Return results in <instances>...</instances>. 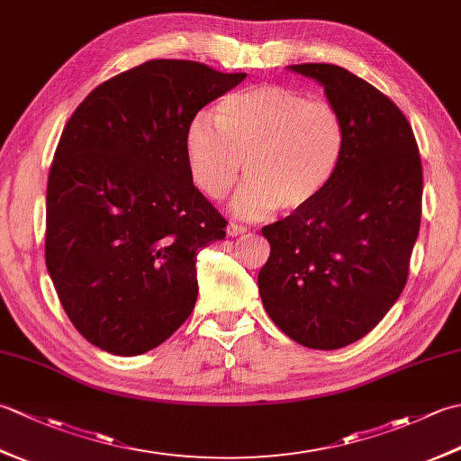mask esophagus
Segmentation results:
<instances>
[{"label": "esophagus", "mask_w": 461, "mask_h": 461, "mask_svg": "<svg viewBox=\"0 0 461 461\" xmlns=\"http://www.w3.org/2000/svg\"><path fill=\"white\" fill-rule=\"evenodd\" d=\"M248 231V228H243V225H238V223H230L228 225V236L231 238H238V236H243V233Z\"/></svg>", "instance_id": "34e87169"}]
</instances>
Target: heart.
<instances>
[{
    "mask_svg": "<svg viewBox=\"0 0 461 461\" xmlns=\"http://www.w3.org/2000/svg\"><path fill=\"white\" fill-rule=\"evenodd\" d=\"M213 119L200 114L188 124V168L208 198L223 200L246 160L249 180L231 203L243 220L267 218L277 208L285 213L311 208L340 168L345 124L327 101L261 85L223 96Z\"/></svg>",
    "mask_w": 461,
    "mask_h": 461,
    "instance_id": "b5f03b06",
    "label": "heart"
}]
</instances>
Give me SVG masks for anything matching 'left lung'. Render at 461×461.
<instances>
[{
  "label": "left lung",
  "instance_id": "obj_1",
  "mask_svg": "<svg viewBox=\"0 0 461 461\" xmlns=\"http://www.w3.org/2000/svg\"><path fill=\"white\" fill-rule=\"evenodd\" d=\"M287 68L325 86L345 124V154L327 192L261 230L271 253L259 295L303 347L335 350L375 329L402 293L422 218V162L402 111L337 65Z\"/></svg>",
  "mask_w": 461,
  "mask_h": 461
}]
</instances>
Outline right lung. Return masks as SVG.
<instances>
[{"mask_svg": "<svg viewBox=\"0 0 461 461\" xmlns=\"http://www.w3.org/2000/svg\"><path fill=\"white\" fill-rule=\"evenodd\" d=\"M246 73L154 59L86 96L47 180L45 261L75 329L111 355H144L190 317L195 258L225 220L195 188L185 131Z\"/></svg>", "mask_w": 461, "mask_h": 461, "instance_id": "add662e5", "label": "right lung"}]
</instances>
